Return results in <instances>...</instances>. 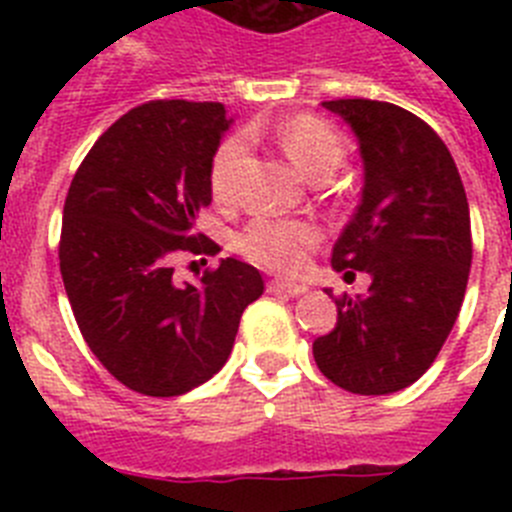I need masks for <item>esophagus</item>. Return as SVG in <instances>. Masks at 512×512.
<instances>
[{"mask_svg":"<svg viewBox=\"0 0 512 512\" xmlns=\"http://www.w3.org/2000/svg\"><path fill=\"white\" fill-rule=\"evenodd\" d=\"M269 292H279V295H289V297H300L310 292L307 284L300 282H284V279H271L269 282Z\"/></svg>","mask_w":512,"mask_h":512,"instance_id":"obj_1","label":"esophagus"}]
</instances>
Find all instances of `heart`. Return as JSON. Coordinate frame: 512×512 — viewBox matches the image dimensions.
<instances>
[{
    "label": "heart",
    "instance_id": "heart-1",
    "mask_svg": "<svg viewBox=\"0 0 512 512\" xmlns=\"http://www.w3.org/2000/svg\"><path fill=\"white\" fill-rule=\"evenodd\" d=\"M246 138H253L248 130ZM277 143L292 164L310 179H325L338 169L343 140L333 125L315 115H295L277 128ZM246 164V140L228 138L210 161V189L217 202L230 205L238 197V179ZM320 230L305 220L256 217L238 235V251L253 264L271 271L295 274L305 266L307 253L318 246Z\"/></svg>",
    "mask_w": 512,
    "mask_h": 512
}]
</instances>
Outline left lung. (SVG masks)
<instances>
[{
  "mask_svg": "<svg viewBox=\"0 0 512 512\" xmlns=\"http://www.w3.org/2000/svg\"><path fill=\"white\" fill-rule=\"evenodd\" d=\"M359 140L364 187L333 246V269L372 277L338 300V323L312 343L320 372L354 395H392L420 379L456 323L472 269L469 202L443 140L413 112L333 99ZM352 271L348 272L347 269Z\"/></svg>",
  "mask_w": 512,
  "mask_h": 512,
  "instance_id": "8db88e82",
  "label": "left lung"
}]
</instances>
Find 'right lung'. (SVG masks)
Here are the masks:
<instances>
[{
    "mask_svg": "<svg viewBox=\"0 0 512 512\" xmlns=\"http://www.w3.org/2000/svg\"><path fill=\"white\" fill-rule=\"evenodd\" d=\"M230 125L220 102L140 104L99 135L69 187L63 287L92 354L140 395L176 397L215 377L264 292L259 269L238 259H220L200 284L174 279L179 253L212 248L194 223Z\"/></svg>",
    "mask_w": 512,
    "mask_h": 512,
    "instance_id": "add662e5",
    "label": "right lung"
}]
</instances>
